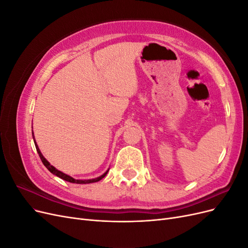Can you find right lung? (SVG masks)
I'll return each mask as SVG.
<instances>
[{
    "instance_id": "obj_1",
    "label": "right lung",
    "mask_w": 248,
    "mask_h": 248,
    "mask_svg": "<svg viewBox=\"0 0 248 248\" xmlns=\"http://www.w3.org/2000/svg\"><path fill=\"white\" fill-rule=\"evenodd\" d=\"M33 139H34V136H33ZM34 142H35V146H36L37 152H38L39 157H40V159H41V161H42V163L44 164V166H46V169L51 172V174H54V175L58 176L59 178H61V179H63V180H65V181H68V182H71V183H77V184H88V183H94V182H98V181H100V180H101L102 178L106 177V175L108 174V170L104 172V174H103L102 176H100V177H98V178H95V179H91V180H77V179H74V178H72V177H70V176H68V175L64 174V172L58 170L56 168H54L52 166H50V163H49L46 158H44L43 155L41 154L40 150H39L38 146H37L35 140H34Z\"/></svg>"
}]
</instances>
